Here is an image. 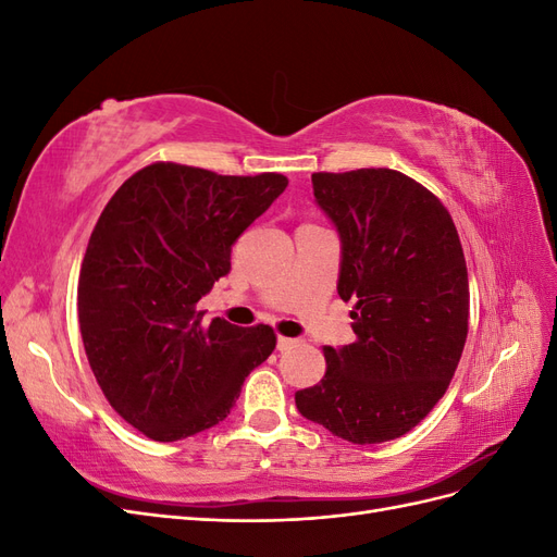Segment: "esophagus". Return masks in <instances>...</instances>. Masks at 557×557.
<instances>
[{
    "instance_id": "esophagus-1",
    "label": "esophagus",
    "mask_w": 557,
    "mask_h": 557,
    "mask_svg": "<svg viewBox=\"0 0 557 557\" xmlns=\"http://www.w3.org/2000/svg\"><path fill=\"white\" fill-rule=\"evenodd\" d=\"M297 344H299V339H290V336H278L276 348H278V350H288V348H293V346H297Z\"/></svg>"
}]
</instances>
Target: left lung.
Instances as JSON below:
<instances>
[{"label":"left lung","instance_id":"obj_1","mask_svg":"<svg viewBox=\"0 0 557 557\" xmlns=\"http://www.w3.org/2000/svg\"><path fill=\"white\" fill-rule=\"evenodd\" d=\"M311 183L339 234L336 293L356 301L358 339L323 348L327 372L295 393L297 411L352 444L391 442L434 409L460 362L462 244L442 201L401 172H318Z\"/></svg>","mask_w":557,"mask_h":557}]
</instances>
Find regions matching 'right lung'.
Here are the masks:
<instances>
[{"mask_svg":"<svg viewBox=\"0 0 557 557\" xmlns=\"http://www.w3.org/2000/svg\"><path fill=\"white\" fill-rule=\"evenodd\" d=\"M285 185L283 174L156 162L99 215L78 276L83 346L111 407L150 440L178 442L221 423L276 348L269 325L205 323L197 301L230 274L234 242Z\"/></svg>","mask_w":557,"mask_h":557,"instance_id":"obj_1","label":"right lung"}]
</instances>
